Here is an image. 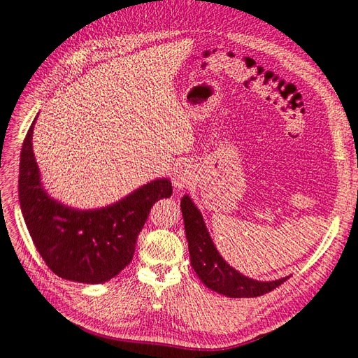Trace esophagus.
Wrapping results in <instances>:
<instances>
[{"mask_svg": "<svg viewBox=\"0 0 358 358\" xmlns=\"http://www.w3.org/2000/svg\"><path fill=\"white\" fill-rule=\"evenodd\" d=\"M196 181H198V176L194 174V171H192L187 166H181L174 177H172V182H174V186L177 190H182L186 187L194 186Z\"/></svg>", "mask_w": 358, "mask_h": 358, "instance_id": "1", "label": "esophagus"}]
</instances>
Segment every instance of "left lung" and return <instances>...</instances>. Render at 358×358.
Segmentation results:
<instances>
[{
	"instance_id": "obj_1",
	"label": "left lung",
	"mask_w": 358,
	"mask_h": 358,
	"mask_svg": "<svg viewBox=\"0 0 358 358\" xmlns=\"http://www.w3.org/2000/svg\"><path fill=\"white\" fill-rule=\"evenodd\" d=\"M181 213L184 218V229L189 241L190 263L201 281L211 290L227 297H257L273 288L280 287L290 276L285 278L262 282L247 278L223 260L214 247L211 236L206 230L202 214L196 208L189 196L181 199Z\"/></svg>"
}]
</instances>
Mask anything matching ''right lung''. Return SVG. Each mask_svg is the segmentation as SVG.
<instances>
[{"label": "right lung", "instance_id": "obj_1", "mask_svg": "<svg viewBox=\"0 0 358 358\" xmlns=\"http://www.w3.org/2000/svg\"><path fill=\"white\" fill-rule=\"evenodd\" d=\"M32 122L20 152L19 202L29 235L49 269L68 281L101 284L131 263L152 206L172 194L171 181L155 180L120 202L77 211L49 198L32 152Z\"/></svg>", "mask_w": 358, "mask_h": 358}]
</instances>
